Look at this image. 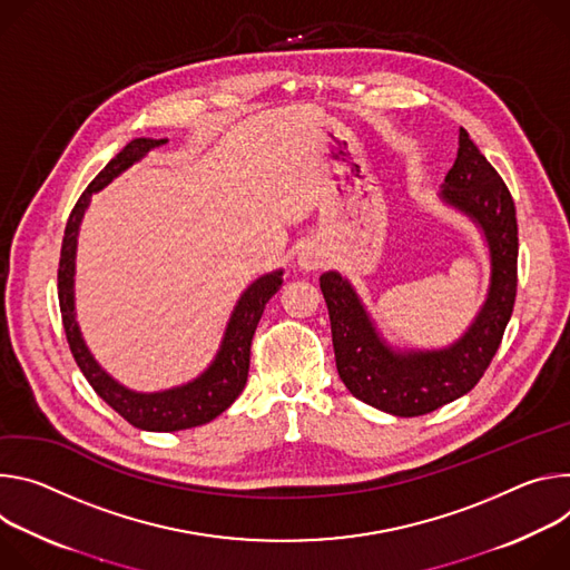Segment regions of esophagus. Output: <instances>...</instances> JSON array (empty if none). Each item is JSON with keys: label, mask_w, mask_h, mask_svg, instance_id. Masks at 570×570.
<instances>
[{"label": "esophagus", "mask_w": 570, "mask_h": 570, "mask_svg": "<svg viewBox=\"0 0 570 570\" xmlns=\"http://www.w3.org/2000/svg\"><path fill=\"white\" fill-rule=\"evenodd\" d=\"M326 253L324 248H320L317 244H307L301 253H298V265L305 272H314V269H322L326 265Z\"/></svg>", "instance_id": "1"}]
</instances>
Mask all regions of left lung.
Listing matches in <instances>:
<instances>
[{"label":"left lung","mask_w":570,"mask_h":570,"mask_svg":"<svg viewBox=\"0 0 570 570\" xmlns=\"http://www.w3.org/2000/svg\"><path fill=\"white\" fill-rule=\"evenodd\" d=\"M439 197L482 228L491 261L487 301L458 342L439 351H396L375 331L346 278L337 272L320 278L342 383L362 403L394 416H421L469 394L491 364L517 301L514 199L464 129Z\"/></svg>","instance_id":"1"}]
</instances>
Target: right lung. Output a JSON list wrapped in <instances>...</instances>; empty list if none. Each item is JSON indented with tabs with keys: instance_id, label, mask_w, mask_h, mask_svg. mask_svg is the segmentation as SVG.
Listing matches in <instances>:
<instances>
[{
	"instance_id": "add662e5",
	"label": "right lung",
	"mask_w": 570,
	"mask_h": 570,
	"mask_svg": "<svg viewBox=\"0 0 570 570\" xmlns=\"http://www.w3.org/2000/svg\"><path fill=\"white\" fill-rule=\"evenodd\" d=\"M167 140L154 138H136L126 145L86 187V193L79 197L77 206L66 226L60 246V263H58V303L60 317L70 351L83 371L86 381L92 385L99 399H104L121 419L140 430L151 432H174L197 428L215 416H219L230 403L242 394L246 377H248V360H250V340L258 328V322L265 312L269 298L283 285V269L261 276L256 283H250L239 296L230 322L226 326L222 346L213 360V364L195 381L187 385L171 387L165 392L142 394L129 387L119 385L110 377L99 362L88 351L75 314V258H77V235L90 197L104 189L112 178H117L124 169H129L134 163L145 158L151 149L165 145Z\"/></svg>"
}]
</instances>
